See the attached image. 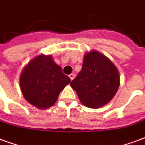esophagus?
Masks as SVG:
<instances>
[{
    "label": "esophagus",
    "mask_w": 145,
    "mask_h": 145,
    "mask_svg": "<svg viewBox=\"0 0 145 145\" xmlns=\"http://www.w3.org/2000/svg\"><path fill=\"white\" fill-rule=\"evenodd\" d=\"M74 77H75V75H74V74H71L69 75V78H71V81H72L73 79L74 78Z\"/></svg>",
    "instance_id": "esophagus-1"
}]
</instances>
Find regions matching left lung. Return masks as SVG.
Returning a JSON list of instances; mask_svg holds the SVG:
<instances>
[{
    "mask_svg": "<svg viewBox=\"0 0 145 145\" xmlns=\"http://www.w3.org/2000/svg\"><path fill=\"white\" fill-rule=\"evenodd\" d=\"M71 85L85 106L96 109L105 106L114 97L120 86L116 67L97 51L84 57L82 71Z\"/></svg>",
    "mask_w": 145,
    "mask_h": 145,
    "instance_id": "obj_1",
    "label": "left lung"
}]
</instances>
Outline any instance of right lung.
<instances>
[{
  "label": "right lung",
  "mask_w": 145,
  "mask_h": 145,
  "mask_svg": "<svg viewBox=\"0 0 145 145\" xmlns=\"http://www.w3.org/2000/svg\"><path fill=\"white\" fill-rule=\"evenodd\" d=\"M71 82L50 56L39 55L28 63L20 77L21 90L29 103L39 109L51 107Z\"/></svg>",
  "instance_id": "right-lung-1"
}]
</instances>
